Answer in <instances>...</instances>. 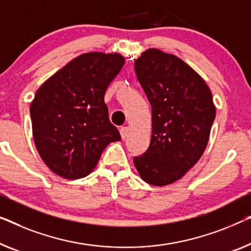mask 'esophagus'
<instances>
[{"label":"esophagus","mask_w":251,"mask_h":251,"mask_svg":"<svg viewBox=\"0 0 251 251\" xmlns=\"http://www.w3.org/2000/svg\"><path fill=\"white\" fill-rule=\"evenodd\" d=\"M120 133H121L122 139H126V136H128V133H129L128 126H122V128H120Z\"/></svg>","instance_id":"1"}]
</instances>
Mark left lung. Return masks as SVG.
<instances>
[{
    "mask_svg": "<svg viewBox=\"0 0 251 251\" xmlns=\"http://www.w3.org/2000/svg\"><path fill=\"white\" fill-rule=\"evenodd\" d=\"M134 70L151 105L148 150L133 157L145 182L156 187L180 180L201 157L216 108L204 79L180 57L148 49Z\"/></svg>",
    "mask_w": 251,
    "mask_h": 251,
    "instance_id": "8db88e82",
    "label": "left lung"
}]
</instances>
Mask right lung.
<instances>
[{"instance_id": "right-lung-1", "label": "right lung", "mask_w": 251, "mask_h": 251, "mask_svg": "<svg viewBox=\"0 0 251 251\" xmlns=\"http://www.w3.org/2000/svg\"><path fill=\"white\" fill-rule=\"evenodd\" d=\"M125 61L119 53L81 54L36 92L30 104L34 143L57 176L69 180L88 176L105 147L121 140L104 95Z\"/></svg>"}]
</instances>
